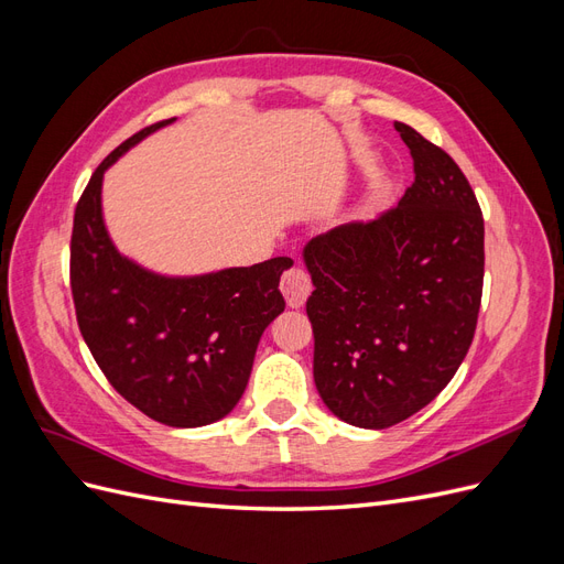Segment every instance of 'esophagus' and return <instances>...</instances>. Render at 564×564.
Returning a JSON list of instances; mask_svg holds the SVG:
<instances>
[{
    "mask_svg": "<svg viewBox=\"0 0 564 564\" xmlns=\"http://www.w3.org/2000/svg\"><path fill=\"white\" fill-rule=\"evenodd\" d=\"M280 289H282L289 308H301L305 299H308L313 292V280L308 275V270H303L299 265L289 268L282 275Z\"/></svg>",
    "mask_w": 564,
    "mask_h": 564,
    "instance_id": "esophagus-1",
    "label": "esophagus"
}]
</instances>
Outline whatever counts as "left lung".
<instances>
[{
  "mask_svg": "<svg viewBox=\"0 0 564 564\" xmlns=\"http://www.w3.org/2000/svg\"><path fill=\"white\" fill-rule=\"evenodd\" d=\"M414 183L371 220L308 242L313 377L332 412L390 429L433 402L473 344L485 280V218L458 164L395 122Z\"/></svg>",
  "mask_w": 564,
  "mask_h": 564,
  "instance_id": "1",
  "label": "left lung"
}]
</instances>
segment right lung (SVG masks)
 Masks as SVG:
<instances>
[{
	"instance_id": "obj_1",
	"label": "right lung",
	"mask_w": 564,
	"mask_h": 564,
	"mask_svg": "<svg viewBox=\"0 0 564 564\" xmlns=\"http://www.w3.org/2000/svg\"><path fill=\"white\" fill-rule=\"evenodd\" d=\"M162 119L98 164L75 207L70 289L79 332L110 386L174 429L224 419L247 388L256 346L284 311L280 275L292 259L202 278H160L119 256L100 214L106 169Z\"/></svg>"
}]
</instances>
